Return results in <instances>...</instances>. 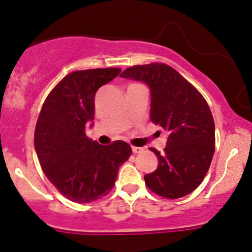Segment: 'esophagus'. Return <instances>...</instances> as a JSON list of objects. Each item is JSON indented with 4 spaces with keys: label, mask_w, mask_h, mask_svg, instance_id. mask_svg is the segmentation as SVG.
I'll list each match as a JSON object with an SVG mask.
<instances>
[{
    "label": "esophagus",
    "mask_w": 252,
    "mask_h": 252,
    "mask_svg": "<svg viewBox=\"0 0 252 252\" xmlns=\"http://www.w3.org/2000/svg\"><path fill=\"white\" fill-rule=\"evenodd\" d=\"M131 151H132V153L137 154V153H141V152L143 151V148L142 147H131Z\"/></svg>",
    "instance_id": "34e87169"
}]
</instances>
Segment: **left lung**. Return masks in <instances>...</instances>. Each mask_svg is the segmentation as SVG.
Returning <instances> with one entry per match:
<instances>
[{
	"label": "left lung",
	"mask_w": 252,
	"mask_h": 252,
	"mask_svg": "<svg viewBox=\"0 0 252 252\" xmlns=\"http://www.w3.org/2000/svg\"><path fill=\"white\" fill-rule=\"evenodd\" d=\"M121 77L145 82L151 91V120L167 134L147 187L166 198L187 196L202 183L214 156L215 126L206 99L178 71L164 63L134 65Z\"/></svg>",
	"instance_id": "1"
}]
</instances>
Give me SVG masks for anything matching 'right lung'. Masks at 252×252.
I'll return each instance as SVG.
<instances>
[{"instance_id":"right-lung-1","label":"right lung","mask_w":252,"mask_h":252,"mask_svg":"<svg viewBox=\"0 0 252 252\" xmlns=\"http://www.w3.org/2000/svg\"><path fill=\"white\" fill-rule=\"evenodd\" d=\"M120 68L73 71L50 92L38 117L34 148L48 179L68 200L90 203L109 193L131 148L124 141L99 145L86 136L94 96Z\"/></svg>"}]
</instances>
